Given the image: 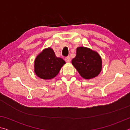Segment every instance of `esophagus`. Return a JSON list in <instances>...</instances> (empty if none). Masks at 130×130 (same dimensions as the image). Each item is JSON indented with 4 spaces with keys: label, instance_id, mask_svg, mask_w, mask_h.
Wrapping results in <instances>:
<instances>
[{
    "label": "esophagus",
    "instance_id": "obj_1",
    "mask_svg": "<svg viewBox=\"0 0 130 130\" xmlns=\"http://www.w3.org/2000/svg\"><path fill=\"white\" fill-rule=\"evenodd\" d=\"M65 61L67 62H70V57L69 56H68V57H66L65 59Z\"/></svg>",
    "mask_w": 130,
    "mask_h": 130
}]
</instances>
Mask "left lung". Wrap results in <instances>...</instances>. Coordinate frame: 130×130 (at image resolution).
<instances>
[{
    "label": "left lung",
    "mask_w": 130,
    "mask_h": 130,
    "mask_svg": "<svg viewBox=\"0 0 130 130\" xmlns=\"http://www.w3.org/2000/svg\"><path fill=\"white\" fill-rule=\"evenodd\" d=\"M72 63L81 76L85 79L95 77L102 70L100 56L97 52L85 47H77L76 57Z\"/></svg>",
    "instance_id": "1"
}]
</instances>
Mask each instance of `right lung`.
Wrapping results in <instances>:
<instances>
[{"label":"right lung","instance_id":"1","mask_svg":"<svg viewBox=\"0 0 130 130\" xmlns=\"http://www.w3.org/2000/svg\"><path fill=\"white\" fill-rule=\"evenodd\" d=\"M65 63L62 58L57 57L50 47L43 50L36 57L34 62V72L41 78L48 80L56 77L61 67Z\"/></svg>","mask_w":130,"mask_h":130}]
</instances>
